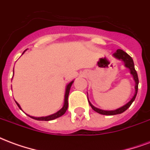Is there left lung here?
I'll list each match as a JSON object with an SVG mask.
<instances>
[{
	"instance_id": "8db88e82",
	"label": "left lung",
	"mask_w": 150,
	"mask_h": 150,
	"mask_svg": "<svg viewBox=\"0 0 150 150\" xmlns=\"http://www.w3.org/2000/svg\"><path fill=\"white\" fill-rule=\"evenodd\" d=\"M113 56L116 58V59H119V60H121L125 63V66L127 68H129L130 70V73L131 75L133 76V79H134V81H135V94L132 96V98L130 100L129 102H128L127 104H125L122 107L117 108L116 110H112V111H105L102 110V109H100V108H97L95 106H93L92 104H91V102L88 100L89 102V104L91 107V108L96 112L100 113V114H102V115H108V116H112V115H116V114H120V113L124 112L125 111H126L129 107L130 105L132 104V102L135 100L136 96H137V90H138V76H137V73L136 71L135 67H134V62H133V60L130 57V56L127 54L126 52H125L122 50H117L116 52L113 54Z\"/></svg>"
}]
</instances>
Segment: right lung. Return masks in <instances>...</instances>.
I'll return each instance as SVG.
<instances>
[{
  "label": "right lung",
  "instance_id": "1",
  "mask_svg": "<svg viewBox=\"0 0 150 150\" xmlns=\"http://www.w3.org/2000/svg\"><path fill=\"white\" fill-rule=\"evenodd\" d=\"M24 51V52H25ZM23 52V53H24ZM73 81H71V83H69L67 86V88H66V93H65V99H64V104H63V106L62 108L60 109L59 111H58L57 112L54 113L52 115H50V116H42V117H34V116H30L31 118H33L34 120H46V121H48V120H54L56 118H58V117H60L61 116H62L64 113L66 112V111L67 109V108H68V95L69 92H70V89H71V87L72 83H73ZM16 104H18V106L20 108V109H21V107H20V105L18 104V103L16 102Z\"/></svg>",
  "mask_w": 150,
  "mask_h": 150
}]
</instances>
